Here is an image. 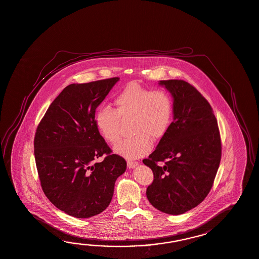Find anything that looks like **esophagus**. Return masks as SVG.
<instances>
[{
  "label": "esophagus",
  "instance_id": "obj_1",
  "mask_svg": "<svg viewBox=\"0 0 259 259\" xmlns=\"http://www.w3.org/2000/svg\"><path fill=\"white\" fill-rule=\"evenodd\" d=\"M126 165H127V167H128V168H133L138 166L139 162H137V161H127V162H126Z\"/></svg>",
  "mask_w": 259,
  "mask_h": 259
}]
</instances>
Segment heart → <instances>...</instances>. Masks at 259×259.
I'll use <instances>...</instances> for the list:
<instances>
[{
  "instance_id": "1",
  "label": "heart",
  "mask_w": 259,
  "mask_h": 259,
  "mask_svg": "<svg viewBox=\"0 0 259 259\" xmlns=\"http://www.w3.org/2000/svg\"><path fill=\"white\" fill-rule=\"evenodd\" d=\"M114 109L102 107L95 114V125L104 141L114 144L121 119L131 118L132 136L114 146L115 154L128 159L139 158L152 149V140L163 138L172 122V98L164 90H151L137 83L126 85L114 99Z\"/></svg>"
}]
</instances>
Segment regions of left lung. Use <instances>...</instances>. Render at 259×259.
Masks as SVG:
<instances>
[{
	"instance_id": "left-lung-1",
	"label": "left lung",
	"mask_w": 259,
	"mask_h": 259,
	"mask_svg": "<svg viewBox=\"0 0 259 259\" xmlns=\"http://www.w3.org/2000/svg\"><path fill=\"white\" fill-rule=\"evenodd\" d=\"M159 84L174 99V121L156 150L143 160L154 174L146 197L157 210L178 215L210 192L221 160V139L210 103L192 84L184 80Z\"/></svg>"
}]
</instances>
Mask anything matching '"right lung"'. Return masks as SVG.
<instances>
[{"instance_id": "add662e5", "label": "right lung", "mask_w": 259, "mask_h": 259, "mask_svg": "<svg viewBox=\"0 0 259 259\" xmlns=\"http://www.w3.org/2000/svg\"><path fill=\"white\" fill-rule=\"evenodd\" d=\"M118 77L67 85L37 126L34 156L45 195L58 209L76 218L105 210L126 160L112 154L95 125L96 109ZM106 155L102 163L96 158Z\"/></svg>"}]
</instances>
